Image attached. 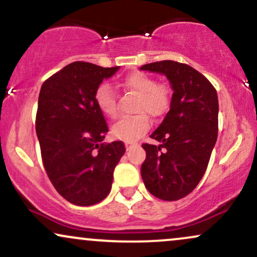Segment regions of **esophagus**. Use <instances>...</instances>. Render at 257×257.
Here are the masks:
<instances>
[{
	"label": "esophagus",
	"instance_id": "esophagus-1",
	"mask_svg": "<svg viewBox=\"0 0 257 257\" xmlns=\"http://www.w3.org/2000/svg\"><path fill=\"white\" fill-rule=\"evenodd\" d=\"M134 145H137V144H135V142H125V148L126 150H131Z\"/></svg>",
	"mask_w": 257,
	"mask_h": 257
}]
</instances>
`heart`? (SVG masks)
<instances>
[{"label": "heart", "mask_w": 257, "mask_h": 257, "mask_svg": "<svg viewBox=\"0 0 257 257\" xmlns=\"http://www.w3.org/2000/svg\"><path fill=\"white\" fill-rule=\"evenodd\" d=\"M119 86L124 91L138 94L135 111L138 115L123 117L113 124L111 133L113 138L125 142H134L144 137L151 126L148 116H163L170 109L172 101V89L168 83L157 82L156 79L144 72H133L120 80ZM94 100L100 112L109 118H115L118 113L117 95L112 88L103 83L97 88Z\"/></svg>", "instance_id": "heart-1"}]
</instances>
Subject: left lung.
Here are the masks:
<instances>
[{"label": "left lung", "instance_id": "1", "mask_svg": "<svg viewBox=\"0 0 257 257\" xmlns=\"http://www.w3.org/2000/svg\"><path fill=\"white\" fill-rule=\"evenodd\" d=\"M140 69L164 74L174 89L170 111L151 135L160 145L142 144L141 176L152 195L176 201L205 175L218 138V94L206 76L185 63L159 61Z\"/></svg>", "mask_w": 257, "mask_h": 257}]
</instances>
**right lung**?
Here are the masks:
<instances>
[{"instance_id":"obj_1","label":"right lung","mask_w":257,"mask_h":257,"mask_svg":"<svg viewBox=\"0 0 257 257\" xmlns=\"http://www.w3.org/2000/svg\"><path fill=\"white\" fill-rule=\"evenodd\" d=\"M118 68L76 61L40 88L36 132L43 165L57 193L73 205L92 206L109 195L125 152L122 141L103 142L109 128L94 100L101 81Z\"/></svg>"}]
</instances>
